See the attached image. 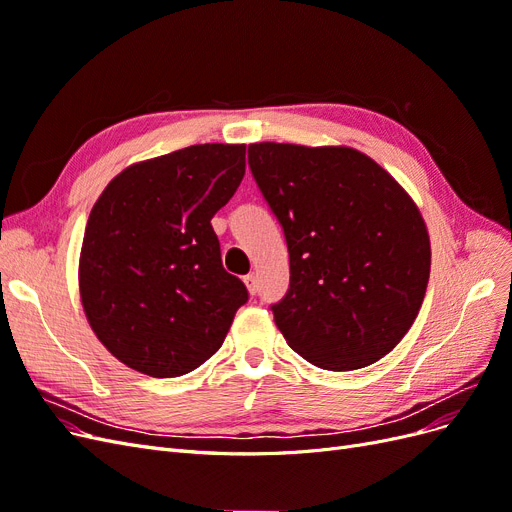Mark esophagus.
<instances>
[{
  "label": "esophagus",
  "instance_id": "esophagus-1",
  "mask_svg": "<svg viewBox=\"0 0 512 512\" xmlns=\"http://www.w3.org/2000/svg\"><path fill=\"white\" fill-rule=\"evenodd\" d=\"M243 282H245L247 290H250V294H256V292H258V277H256L254 273L245 275V277H243Z\"/></svg>",
  "mask_w": 512,
  "mask_h": 512
}]
</instances>
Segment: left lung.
Wrapping results in <instances>:
<instances>
[{"label":"left lung","instance_id":"obj_1","mask_svg":"<svg viewBox=\"0 0 512 512\" xmlns=\"http://www.w3.org/2000/svg\"><path fill=\"white\" fill-rule=\"evenodd\" d=\"M247 164L288 245L290 288L271 305L288 346L331 371L389 354L429 282V235L412 198L350 147L256 143Z\"/></svg>","mask_w":512,"mask_h":512}]
</instances>
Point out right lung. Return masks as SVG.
I'll use <instances>...</instances> for the list:
<instances>
[{
    "label": "right lung",
    "mask_w": 512,
    "mask_h": 512,
    "mask_svg": "<svg viewBox=\"0 0 512 512\" xmlns=\"http://www.w3.org/2000/svg\"><path fill=\"white\" fill-rule=\"evenodd\" d=\"M245 175V145H192L123 170L91 209L81 299L113 356L177 378L220 350L245 284L222 267L211 218Z\"/></svg>",
    "instance_id": "right-lung-1"
}]
</instances>
